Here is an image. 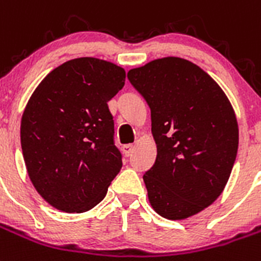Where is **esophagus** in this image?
Returning <instances> with one entry per match:
<instances>
[{"label": "esophagus", "mask_w": 261, "mask_h": 261, "mask_svg": "<svg viewBox=\"0 0 261 261\" xmlns=\"http://www.w3.org/2000/svg\"><path fill=\"white\" fill-rule=\"evenodd\" d=\"M122 151H123L124 156H131V153H133L134 151V146L133 144H126V146H123V148H122Z\"/></svg>", "instance_id": "1"}]
</instances>
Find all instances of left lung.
I'll list each match as a JSON object with an SVG mask.
<instances>
[{
    "label": "left lung",
    "mask_w": 261,
    "mask_h": 261,
    "mask_svg": "<svg viewBox=\"0 0 261 261\" xmlns=\"http://www.w3.org/2000/svg\"><path fill=\"white\" fill-rule=\"evenodd\" d=\"M127 79L151 109L158 156L143 176L149 202L168 219L202 212L225 189L237 159L230 101L209 74L181 58L153 60Z\"/></svg>",
    "instance_id": "8db88e82"
}]
</instances>
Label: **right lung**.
Wrapping results in <instances>:
<instances>
[{"instance_id": "add662e5", "label": "right lung", "mask_w": 261, "mask_h": 261, "mask_svg": "<svg viewBox=\"0 0 261 261\" xmlns=\"http://www.w3.org/2000/svg\"><path fill=\"white\" fill-rule=\"evenodd\" d=\"M126 72L96 58H79L49 72L33 93L21 122L30 180L49 205L84 213L98 205L122 168L108 102Z\"/></svg>"}]
</instances>
